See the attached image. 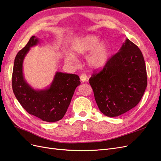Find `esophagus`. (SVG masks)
I'll list each match as a JSON object with an SVG mask.
<instances>
[{
  "label": "esophagus",
  "mask_w": 161,
  "mask_h": 161,
  "mask_svg": "<svg viewBox=\"0 0 161 161\" xmlns=\"http://www.w3.org/2000/svg\"><path fill=\"white\" fill-rule=\"evenodd\" d=\"M87 79H88V78H87V76H86V75H85V74H82L81 75H80V80L82 81V82H85L86 80H87Z\"/></svg>",
  "instance_id": "esophagus-1"
}]
</instances>
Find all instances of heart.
<instances>
[{
    "mask_svg": "<svg viewBox=\"0 0 161 161\" xmlns=\"http://www.w3.org/2000/svg\"><path fill=\"white\" fill-rule=\"evenodd\" d=\"M100 41L96 36L89 34L76 40L71 46L72 52H67L65 60L70 64H76L77 58L75 56H85L87 65L91 69L99 70L107 64L110 56V50L108 43Z\"/></svg>",
    "mask_w": 161,
    "mask_h": 161,
    "instance_id": "1",
    "label": "heart"
}]
</instances>
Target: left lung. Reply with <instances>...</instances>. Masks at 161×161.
<instances>
[{"label": "left lung", "instance_id": "obj_1", "mask_svg": "<svg viewBox=\"0 0 161 161\" xmlns=\"http://www.w3.org/2000/svg\"><path fill=\"white\" fill-rule=\"evenodd\" d=\"M89 83L105 115L117 117L134 108L147 86V69L138 47L126 39L103 70L92 74Z\"/></svg>", "mask_w": 161, "mask_h": 161}]
</instances>
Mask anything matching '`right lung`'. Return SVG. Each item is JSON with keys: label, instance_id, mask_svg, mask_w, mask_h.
<instances>
[{"label": "right lung", "instance_id": "right-lung-1", "mask_svg": "<svg viewBox=\"0 0 161 161\" xmlns=\"http://www.w3.org/2000/svg\"><path fill=\"white\" fill-rule=\"evenodd\" d=\"M40 40L32 36L27 45L19 51L14 62L12 87L17 99L29 114L47 122L62 119L70 103L76 87L80 84L78 75L57 72L50 86L36 90L24 78L23 63L30 47Z\"/></svg>", "mask_w": 161, "mask_h": 161}]
</instances>
